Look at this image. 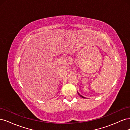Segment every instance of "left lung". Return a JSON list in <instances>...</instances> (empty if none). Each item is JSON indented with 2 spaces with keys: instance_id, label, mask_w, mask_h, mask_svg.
Segmentation results:
<instances>
[{
  "instance_id": "left-lung-1",
  "label": "left lung",
  "mask_w": 130,
  "mask_h": 130,
  "mask_svg": "<svg viewBox=\"0 0 130 130\" xmlns=\"http://www.w3.org/2000/svg\"><path fill=\"white\" fill-rule=\"evenodd\" d=\"M77 93H78V95H80V96H81V97H82V98H85V97H84V96H82L81 95H80V94L79 93H78V92H77Z\"/></svg>"
}]
</instances>
